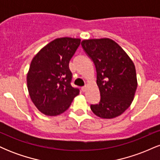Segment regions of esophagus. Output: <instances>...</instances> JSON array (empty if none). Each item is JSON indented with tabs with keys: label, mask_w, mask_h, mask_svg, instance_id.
Listing matches in <instances>:
<instances>
[{
	"label": "esophagus",
	"mask_w": 160,
	"mask_h": 160,
	"mask_svg": "<svg viewBox=\"0 0 160 160\" xmlns=\"http://www.w3.org/2000/svg\"><path fill=\"white\" fill-rule=\"evenodd\" d=\"M86 89H87V86H82V87H81V90H82V92H86Z\"/></svg>",
	"instance_id": "1"
}]
</instances>
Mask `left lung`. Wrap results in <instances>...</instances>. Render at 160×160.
I'll return each mask as SVG.
<instances>
[{
    "mask_svg": "<svg viewBox=\"0 0 160 160\" xmlns=\"http://www.w3.org/2000/svg\"><path fill=\"white\" fill-rule=\"evenodd\" d=\"M81 45L94 62L100 91V102L91 104L92 111L101 118H115L134 99L138 86L135 65L120 46L109 38L84 40Z\"/></svg>",
    "mask_w": 160,
    "mask_h": 160,
    "instance_id": "left-lung-1",
    "label": "left lung"
}]
</instances>
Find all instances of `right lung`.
<instances>
[{"mask_svg": "<svg viewBox=\"0 0 160 160\" xmlns=\"http://www.w3.org/2000/svg\"><path fill=\"white\" fill-rule=\"evenodd\" d=\"M80 44L78 38H57L33 58L27 74L28 90L32 102L43 114L64 113L79 95V89L71 85L69 62Z\"/></svg>", "mask_w": 160, "mask_h": 160, "instance_id": "1", "label": "right lung"}]
</instances>
